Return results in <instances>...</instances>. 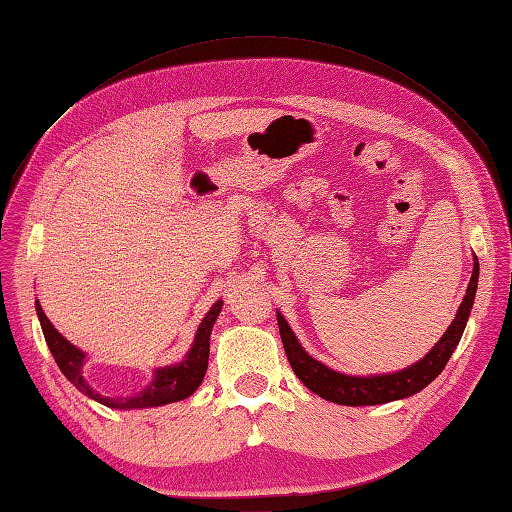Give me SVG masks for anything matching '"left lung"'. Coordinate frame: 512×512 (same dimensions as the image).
I'll return each mask as SVG.
<instances>
[{"label":"left lung","mask_w":512,"mask_h":512,"mask_svg":"<svg viewBox=\"0 0 512 512\" xmlns=\"http://www.w3.org/2000/svg\"><path fill=\"white\" fill-rule=\"evenodd\" d=\"M478 273H480L478 258L473 256V271L467 286V295L463 297V304H460L452 326L445 330L439 343H436L426 356L417 360L415 365L395 373H380V376H345V373L326 367L323 363H319L317 358L310 356L302 345H299L291 326L278 313L282 345H284L286 358H289V363L295 371V376L302 380L310 391L323 397V400L343 404V406H376V404L404 400V397L419 393L423 386H428L445 369L447 360L452 358L460 336L465 332L473 299H476Z\"/></svg>","instance_id":"obj_1"}]
</instances>
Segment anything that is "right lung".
<instances>
[{"label": "right lung", "mask_w": 512, "mask_h": 512, "mask_svg": "<svg viewBox=\"0 0 512 512\" xmlns=\"http://www.w3.org/2000/svg\"><path fill=\"white\" fill-rule=\"evenodd\" d=\"M34 306H36V315H39V321H41L49 352H52L60 371L65 373V378L73 386H76L80 393L91 397V400H95L99 404H104L108 408L134 410V408H154V406H162V404L180 402L197 391V386L202 384V380L206 376L208 352H210V332H213V326L221 313L223 302L221 299H217V304L208 310L202 323H199V328L195 332V341L191 345V352L184 356L182 363L156 369L154 380L149 382V386H145L143 391L134 393L130 397H106V395H99L93 386H89V382H86L82 376V367H84V358H86L84 352L78 350L73 343H69L65 336H62L52 326V321L47 319L39 302H36Z\"/></svg>", "instance_id": "obj_1"}]
</instances>
